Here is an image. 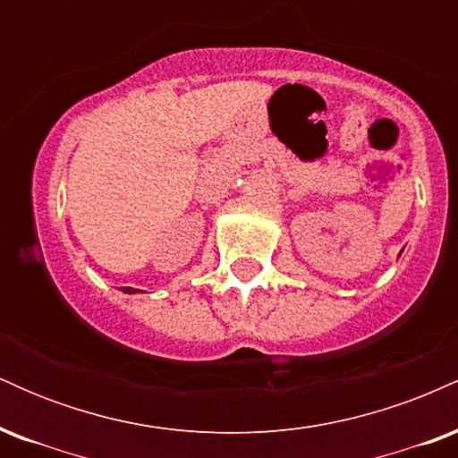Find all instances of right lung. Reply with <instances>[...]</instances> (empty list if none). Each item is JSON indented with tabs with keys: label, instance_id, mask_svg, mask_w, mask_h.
I'll return each instance as SVG.
<instances>
[{
	"label": "right lung",
	"instance_id": "1",
	"mask_svg": "<svg viewBox=\"0 0 458 458\" xmlns=\"http://www.w3.org/2000/svg\"><path fill=\"white\" fill-rule=\"evenodd\" d=\"M124 293H135V288H123Z\"/></svg>",
	"mask_w": 458,
	"mask_h": 458
}]
</instances>
